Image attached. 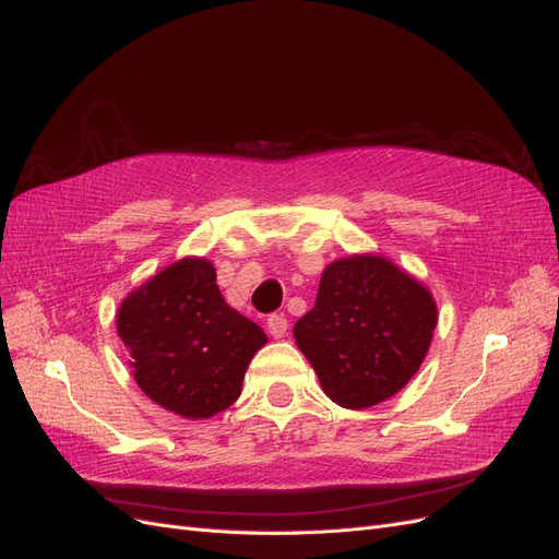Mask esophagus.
<instances>
[{"instance_id": "1", "label": "esophagus", "mask_w": 559, "mask_h": 559, "mask_svg": "<svg viewBox=\"0 0 559 559\" xmlns=\"http://www.w3.org/2000/svg\"><path fill=\"white\" fill-rule=\"evenodd\" d=\"M266 328L271 332V337L281 340V337H285V332H288V318H285L283 313H271L266 321Z\"/></svg>"}]
</instances>
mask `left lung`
<instances>
[{"mask_svg": "<svg viewBox=\"0 0 559 559\" xmlns=\"http://www.w3.org/2000/svg\"><path fill=\"white\" fill-rule=\"evenodd\" d=\"M436 323L426 285L379 254H350L325 266L316 307L293 334L330 401L365 409L417 374Z\"/></svg>", "mask_w": 559, "mask_h": 559, "instance_id": "left-lung-1", "label": "left lung"}]
</instances>
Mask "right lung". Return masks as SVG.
<instances>
[{
    "mask_svg": "<svg viewBox=\"0 0 559 559\" xmlns=\"http://www.w3.org/2000/svg\"><path fill=\"white\" fill-rule=\"evenodd\" d=\"M209 260L173 262L121 301L117 332L138 386L185 419H209L241 395L260 325L231 309Z\"/></svg>",
    "mask_w": 559,
    "mask_h": 559,
    "instance_id": "obj_1",
    "label": "right lung"
}]
</instances>
